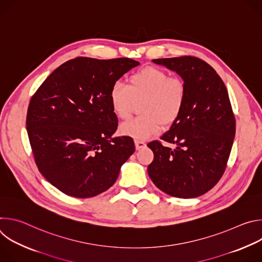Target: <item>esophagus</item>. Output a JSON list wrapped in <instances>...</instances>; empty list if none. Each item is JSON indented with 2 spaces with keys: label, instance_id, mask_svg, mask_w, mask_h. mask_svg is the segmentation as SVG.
I'll list each match as a JSON object with an SVG mask.
<instances>
[{
  "label": "esophagus",
  "instance_id": "obj_1",
  "mask_svg": "<svg viewBox=\"0 0 262 262\" xmlns=\"http://www.w3.org/2000/svg\"><path fill=\"white\" fill-rule=\"evenodd\" d=\"M135 145H136L137 150H140V149H142L146 146V143L144 141H141V140H135Z\"/></svg>",
  "mask_w": 262,
  "mask_h": 262
}]
</instances>
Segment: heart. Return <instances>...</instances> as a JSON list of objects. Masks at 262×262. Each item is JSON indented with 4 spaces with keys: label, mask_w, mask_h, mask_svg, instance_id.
<instances>
[{
    "label": "heart",
    "mask_w": 262,
    "mask_h": 262,
    "mask_svg": "<svg viewBox=\"0 0 262 262\" xmlns=\"http://www.w3.org/2000/svg\"><path fill=\"white\" fill-rule=\"evenodd\" d=\"M113 113L122 120L127 119L136 102H141L142 116L133 118L119 127L123 136L136 140L150 138L175 122L180 116L185 101V86L182 80L157 67H144L127 79V86L117 82L108 93Z\"/></svg>",
    "instance_id": "1"
}]
</instances>
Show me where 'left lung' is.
Returning <instances> with one entry per match:
<instances>
[{
	"instance_id": "1",
	"label": "left lung",
	"mask_w": 262,
	"mask_h": 262,
	"mask_svg": "<svg viewBox=\"0 0 262 262\" xmlns=\"http://www.w3.org/2000/svg\"><path fill=\"white\" fill-rule=\"evenodd\" d=\"M175 71L185 86L184 106L178 119L161 139L175 149L154 141L155 155L148 175L164 193L196 198L211 190L225 171L234 136L235 119L225 84L215 70L196 57L155 59Z\"/></svg>"
}]
</instances>
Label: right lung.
<instances>
[{"label": "right lung", "mask_w": 262, "mask_h": 262, "mask_svg": "<svg viewBox=\"0 0 262 262\" xmlns=\"http://www.w3.org/2000/svg\"><path fill=\"white\" fill-rule=\"evenodd\" d=\"M139 64L78 57L55 69L31 98L27 130L35 162L62 193L91 198L106 191L134 154L130 137H112L118 119L108 93Z\"/></svg>", "instance_id": "right-lung-1"}]
</instances>
